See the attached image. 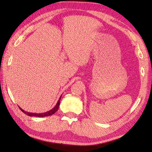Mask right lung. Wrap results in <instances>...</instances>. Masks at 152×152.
Here are the masks:
<instances>
[{"instance_id":"1","label":"right lung","mask_w":152,"mask_h":152,"mask_svg":"<svg viewBox=\"0 0 152 152\" xmlns=\"http://www.w3.org/2000/svg\"><path fill=\"white\" fill-rule=\"evenodd\" d=\"M62 96V95H61ZM61 96H60V98L59 99V101H57V104L56 105V106L53 108L51 109V110L48 111L47 112H44V113H41V114H36V113H30V112H25V110H23L21 109L20 107H19V108L21 109V110L24 113V114H27V115H29V116H36V117H46V116H49V115H51L53 114L54 113H56L57 111L58 108H59V104H60V100H61Z\"/></svg>"}]
</instances>
